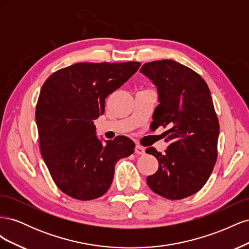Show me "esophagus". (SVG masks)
Wrapping results in <instances>:
<instances>
[{
    "mask_svg": "<svg viewBox=\"0 0 249 249\" xmlns=\"http://www.w3.org/2000/svg\"><path fill=\"white\" fill-rule=\"evenodd\" d=\"M135 153H136L137 155H144L145 148L140 146V145H136V147H135Z\"/></svg>",
    "mask_w": 249,
    "mask_h": 249,
    "instance_id": "34e87169",
    "label": "esophagus"
}]
</instances>
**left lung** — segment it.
I'll list each match as a JSON object with an SVG mask.
<instances>
[{"mask_svg": "<svg viewBox=\"0 0 249 249\" xmlns=\"http://www.w3.org/2000/svg\"><path fill=\"white\" fill-rule=\"evenodd\" d=\"M140 72L158 90L152 129L168 126L165 154L155 147L145 152L157 158L159 168L146 178L155 193L182 199L198 192L207 183L217 160L219 123L210 89L198 73L172 60L143 64Z\"/></svg>", "mask_w": 249, "mask_h": 249, "instance_id": "1", "label": "left lung"}]
</instances>
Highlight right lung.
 <instances>
[{
    "mask_svg": "<svg viewBox=\"0 0 249 249\" xmlns=\"http://www.w3.org/2000/svg\"><path fill=\"white\" fill-rule=\"evenodd\" d=\"M140 62L77 63L52 73L36 105L40 152L60 190L79 200L101 197L110 188L116 162L134 153L125 136L103 143L93 120L105 100L136 72Z\"/></svg>",
    "mask_w": 249,
    "mask_h": 249,
    "instance_id": "obj_1",
    "label": "right lung"
}]
</instances>
